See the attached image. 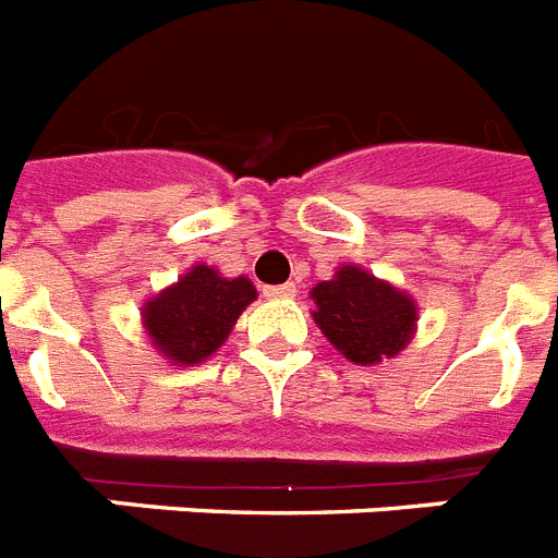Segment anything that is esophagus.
<instances>
[{"instance_id":"34e87169","label":"esophagus","mask_w":558,"mask_h":558,"mask_svg":"<svg viewBox=\"0 0 558 558\" xmlns=\"http://www.w3.org/2000/svg\"><path fill=\"white\" fill-rule=\"evenodd\" d=\"M265 296H267V300H293V296H296V284H293V282L267 284Z\"/></svg>"}]
</instances>
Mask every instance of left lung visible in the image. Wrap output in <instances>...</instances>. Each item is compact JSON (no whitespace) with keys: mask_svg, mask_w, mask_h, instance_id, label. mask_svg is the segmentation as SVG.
<instances>
[{"mask_svg":"<svg viewBox=\"0 0 558 558\" xmlns=\"http://www.w3.org/2000/svg\"><path fill=\"white\" fill-rule=\"evenodd\" d=\"M314 323L333 349L356 365H377L409 345L417 305L409 293L356 265H342L333 279L311 291Z\"/></svg>","mask_w":558,"mask_h":558,"instance_id":"obj_1","label":"left lung"}]
</instances>
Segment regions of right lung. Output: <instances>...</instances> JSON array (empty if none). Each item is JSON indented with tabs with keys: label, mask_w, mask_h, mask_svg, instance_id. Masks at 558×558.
<instances>
[{
	"label": "right lung",
	"mask_w": 558,
	"mask_h": 558,
	"mask_svg": "<svg viewBox=\"0 0 558 558\" xmlns=\"http://www.w3.org/2000/svg\"><path fill=\"white\" fill-rule=\"evenodd\" d=\"M256 300L247 276L227 279L209 265L190 267L175 284L141 307L155 349L175 365L204 363L225 345L235 319Z\"/></svg>",
	"instance_id": "right-lung-1"
}]
</instances>
